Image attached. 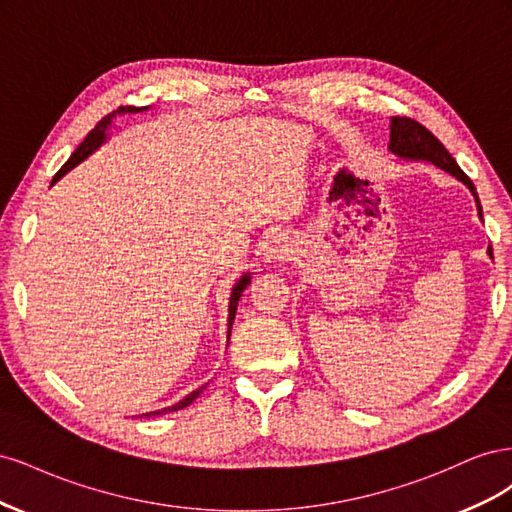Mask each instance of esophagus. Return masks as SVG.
Returning a JSON list of instances; mask_svg holds the SVG:
<instances>
[{
    "label": "esophagus",
    "instance_id": "34e87169",
    "mask_svg": "<svg viewBox=\"0 0 512 512\" xmlns=\"http://www.w3.org/2000/svg\"><path fill=\"white\" fill-rule=\"evenodd\" d=\"M290 243L286 241V237H273L267 245H265V260L267 262H282L290 256Z\"/></svg>",
    "mask_w": 512,
    "mask_h": 512
}]
</instances>
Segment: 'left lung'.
<instances>
[{
  "label": "left lung",
  "instance_id": "left-lung-1",
  "mask_svg": "<svg viewBox=\"0 0 512 512\" xmlns=\"http://www.w3.org/2000/svg\"><path fill=\"white\" fill-rule=\"evenodd\" d=\"M389 151L399 160L427 162V164H433L436 168L444 170V173L453 175L457 181H461L472 192L476 209H478V218L483 220V207H480L474 183L459 168V164L455 162L451 153L446 151V147L427 128H423L421 123L414 119H408V117H391ZM487 254H489V258H493L491 247L487 250Z\"/></svg>",
  "mask_w": 512,
  "mask_h": 512
}]
</instances>
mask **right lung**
I'll return each instance as SVG.
<instances>
[{"mask_svg":"<svg viewBox=\"0 0 512 512\" xmlns=\"http://www.w3.org/2000/svg\"><path fill=\"white\" fill-rule=\"evenodd\" d=\"M149 106H143V108H136V106H121V108H117L115 113H111V115H106L98 126L91 130L89 134H87V138L85 141L76 147V151L72 153L70 156V160L61 166V170L59 173L55 175V179H53V183L55 181H59L61 177H64L68 170H72L76 164H81L83 160H87L91 153L94 151H98L106 141H108V136H111V128H113V121L119 117V115H126V113H141V111H147ZM250 282H252V273H243L239 280H237V284L232 286V290H230V301H228V335H226V346H228V339H230V329H232V322H235V314H237V305H239V299H241V294H243V290L250 286ZM203 389L205 386H200V389H196V391H192L190 395H185L181 401H177V404H173V406H168V408H162V410H156V412H145V414H141V416H160V414H168V412H177V410H181V408H185V406H190L192 401L203 393Z\"/></svg>","mask_w":512,"mask_h":512,"instance_id":"add662e5","label":"right lung"}]
</instances>
